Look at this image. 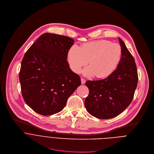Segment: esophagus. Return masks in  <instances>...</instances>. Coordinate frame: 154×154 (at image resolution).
I'll return each mask as SVG.
<instances>
[{"label": "esophagus", "instance_id": "obj_1", "mask_svg": "<svg viewBox=\"0 0 154 154\" xmlns=\"http://www.w3.org/2000/svg\"><path fill=\"white\" fill-rule=\"evenodd\" d=\"M81 84H84L85 83V80L84 79L81 78Z\"/></svg>", "mask_w": 154, "mask_h": 154}]
</instances>
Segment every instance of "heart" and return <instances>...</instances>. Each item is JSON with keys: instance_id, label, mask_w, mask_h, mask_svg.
Wrapping results in <instances>:
<instances>
[{"instance_id": "1", "label": "heart", "mask_w": 154, "mask_h": 154, "mask_svg": "<svg viewBox=\"0 0 154 154\" xmlns=\"http://www.w3.org/2000/svg\"><path fill=\"white\" fill-rule=\"evenodd\" d=\"M122 50L119 45L101 39L84 44L80 47L73 45L67 53L70 67L75 73H79L81 68L88 60L89 66L82 70L87 77L106 78L116 69L120 62Z\"/></svg>"}]
</instances>
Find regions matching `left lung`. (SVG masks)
<instances>
[{"instance_id": "8db88e82", "label": "left lung", "mask_w": 154, "mask_h": 154, "mask_svg": "<svg viewBox=\"0 0 154 154\" xmlns=\"http://www.w3.org/2000/svg\"><path fill=\"white\" fill-rule=\"evenodd\" d=\"M120 62L114 72L105 79L87 81L88 96L85 100L87 111L100 119H110L121 113L130 105L138 84L135 59L120 38Z\"/></svg>"}]
</instances>
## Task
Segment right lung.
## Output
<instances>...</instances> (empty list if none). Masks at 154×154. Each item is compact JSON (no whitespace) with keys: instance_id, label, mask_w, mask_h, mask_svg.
<instances>
[{"instance_id":"obj_1","label":"right lung","mask_w":154,"mask_h":154,"mask_svg":"<svg viewBox=\"0 0 154 154\" xmlns=\"http://www.w3.org/2000/svg\"><path fill=\"white\" fill-rule=\"evenodd\" d=\"M73 44L70 38L46 33L25 53L19 72L22 95L36 113L48 116L63 110L81 85V78L67 60Z\"/></svg>"}]
</instances>
